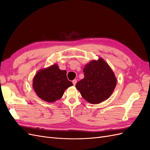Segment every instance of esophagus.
<instances>
[{
    "mask_svg": "<svg viewBox=\"0 0 150 150\" xmlns=\"http://www.w3.org/2000/svg\"><path fill=\"white\" fill-rule=\"evenodd\" d=\"M76 83H77V80H76V79H74L73 81H72V83H73L74 86H75V85H76Z\"/></svg>",
    "mask_w": 150,
    "mask_h": 150,
    "instance_id": "obj_1",
    "label": "esophagus"
}]
</instances>
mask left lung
Segmentation results:
<instances>
[{
    "label": "left lung",
    "instance_id": "left-lung-1",
    "mask_svg": "<svg viewBox=\"0 0 150 150\" xmlns=\"http://www.w3.org/2000/svg\"><path fill=\"white\" fill-rule=\"evenodd\" d=\"M84 78L76 84L85 100L98 104L112 94L116 85V78L112 70L103 59L93 60L83 69Z\"/></svg>",
    "mask_w": 150,
    "mask_h": 150
}]
</instances>
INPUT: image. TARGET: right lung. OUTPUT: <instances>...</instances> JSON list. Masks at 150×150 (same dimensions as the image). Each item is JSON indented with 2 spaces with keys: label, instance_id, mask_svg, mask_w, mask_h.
Instances as JSON below:
<instances>
[{
  "label": "right lung",
  "instance_id": "1",
  "mask_svg": "<svg viewBox=\"0 0 150 150\" xmlns=\"http://www.w3.org/2000/svg\"><path fill=\"white\" fill-rule=\"evenodd\" d=\"M72 85L67 78L66 71L60 70L56 64L39 70L34 77L33 83L36 94L48 103L61 98L65 90Z\"/></svg>",
  "mask_w": 150,
  "mask_h": 150
}]
</instances>
